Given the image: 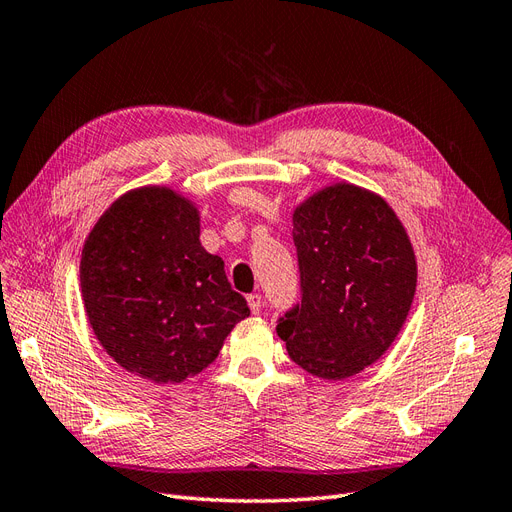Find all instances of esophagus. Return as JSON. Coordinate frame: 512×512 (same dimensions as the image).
Masks as SVG:
<instances>
[{"label":"esophagus","instance_id":"1","mask_svg":"<svg viewBox=\"0 0 512 512\" xmlns=\"http://www.w3.org/2000/svg\"><path fill=\"white\" fill-rule=\"evenodd\" d=\"M247 305H250L252 314H260L262 312V297H260V294H250V297H247Z\"/></svg>","mask_w":512,"mask_h":512}]
</instances>
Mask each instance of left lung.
Returning a JSON list of instances; mask_svg holds the SVG:
<instances>
[{
	"label": "left lung",
	"instance_id": "left-lung-1",
	"mask_svg": "<svg viewBox=\"0 0 512 512\" xmlns=\"http://www.w3.org/2000/svg\"><path fill=\"white\" fill-rule=\"evenodd\" d=\"M301 303L277 322L290 359L322 380L359 374L391 348L416 292V256L386 200L354 183L292 213Z\"/></svg>",
	"mask_w": 512,
	"mask_h": 512
}]
</instances>
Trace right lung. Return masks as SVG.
I'll return each instance as SVG.
<instances>
[{
  "label": "right lung",
  "mask_w": 512,
  "mask_h": 512,
  "mask_svg": "<svg viewBox=\"0 0 512 512\" xmlns=\"http://www.w3.org/2000/svg\"><path fill=\"white\" fill-rule=\"evenodd\" d=\"M198 237L200 213L190 198L145 185L119 196L83 245L91 329L115 363L156 384L200 374L250 316L224 260Z\"/></svg>",
  "instance_id": "1"
}]
</instances>
